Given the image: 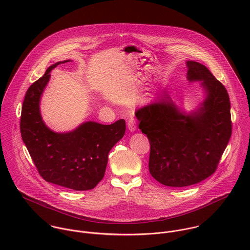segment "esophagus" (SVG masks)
I'll list each match as a JSON object with an SVG mask.
<instances>
[{"mask_svg": "<svg viewBox=\"0 0 250 250\" xmlns=\"http://www.w3.org/2000/svg\"><path fill=\"white\" fill-rule=\"evenodd\" d=\"M128 128L131 132H134V131L137 130V123H136V120L134 118H131L128 121Z\"/></svg>", "mask_w": 250, "mask_h": 250, "instance_id": "esophagus-1", "label": "esophagus"}]
</instances>
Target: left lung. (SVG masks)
<instances>
[{"label": "left lung", "instance_id": "1", "mask_svg": "<svg viewBox=\"0 0 250 250\" xmlns=\"http://www.w3.org/2000/svg\"><path fill=\"white\" fill-rule=\"evenodd\" d=\"M188 80L202 81L207 97L186 114L167 95L163 102L140 108L139 128L150 143L149 171L159 183L188 187L211 176L232 134L229 95L203 64L188 62Z\"/></svg>", "mask_w": 250, "mask_h": 250}]
</instances>
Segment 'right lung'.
I'll list each match as a JSON object with an SVG mask.
<instances>
[{
	"label": "right lung",
	"instance_id": "right-lung-1",
	"mask_svg": "<svg viewBox=\"0 0 250 250\" xmlns=\"http://www.w3.org/2000/svg\"><path fill=\"white\" fill-rule=\"evenodd\" d=\"M51 65L27 90L22 106L20 131L38 173L45 181L75 190L92 189L103 179L107 155L126 130L124 119L103 125L85 122L76 130L59 134L43 122L39 101L51 77Z\"/></svg>",
	"mask_w": 250,
	"mask_h": 250
}]
</instances>
